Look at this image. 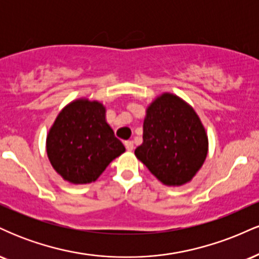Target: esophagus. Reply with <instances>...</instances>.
I'll return each mask as SVG.
<instances>
[{"label":"esophagus","instance_id":"1","mask_svg":"<svg viewBox=\"0 0 259 259\" xmlns=\"http://www.w3.org/2000/svg\"><path fill=\"white\" fill-rule=\"evenodd\" d=\"M124 145H125L127 151H133L134 150V142L132 141V140H127V141L124 142Z\"/></svg>","mask_w":259,"mask_h":259}]
</instances>
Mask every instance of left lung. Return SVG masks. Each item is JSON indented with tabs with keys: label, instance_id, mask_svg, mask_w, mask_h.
Wrapping results in <instances>:
<instances>
[{
	"label": "left lung",
	"instance_id": "8db88e82",
	"mask_svg": "<svg viewBox=\"0 0 259 259\" xmlns=\"http://www.w3.org/2000/svg\"><path fill=\"white\" fill-rule=\"evenodd\" d=\"M142 139L135 156L168 186L191 180L207 157L208 139L200 118L171 94H163L147 108Z\"/></svg>",
	"mask_w": 259,
	"mask_h": 259
}]
</instances>
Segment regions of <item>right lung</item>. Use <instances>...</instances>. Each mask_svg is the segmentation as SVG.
<instances>
[{
    "mask_svg": "<svg viewBox=\"0 0 259 259\" xmlns=\"http://www.w3.org/2000/svg\"><path fill=\"white\" fill-rule=\"evenodd\" d=\"M47 156L55 170L73 184L92 183L125 151L97 101L76 100L62 109L50 129Z\"/></svg>",
    "mask_w": 259,
    "mask_h": 259,
    "instance_id": "1",
    "label": "right lung"
}]
</instances>
